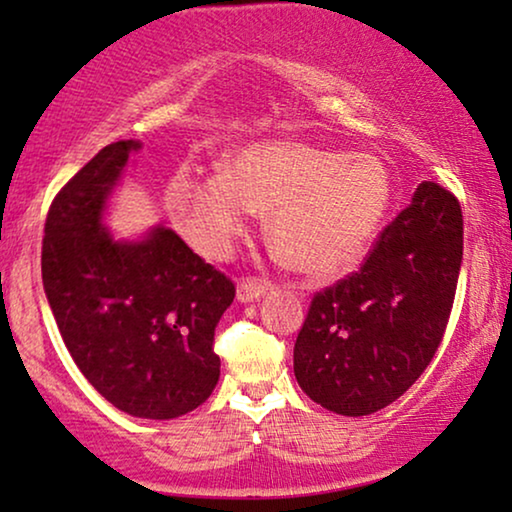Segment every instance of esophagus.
<instances>
[{
    "label": "esophagus",
    "mask_w": 512,
    "mask_h": 512,
    "mask_svg": "<svg viewBox=\"0 0 512 512\" xmlns=\"http://www.w3.org/2000/svg\"><path fill=\"white\" fill-rule=\"evenodd\" d=\"M270 289V282L265 279H256V277H242L237 282V300L240 303H251V300H258L261 296H265Z\"/></svg>",
    "instance_id": "34e87169"
}]
</instances>
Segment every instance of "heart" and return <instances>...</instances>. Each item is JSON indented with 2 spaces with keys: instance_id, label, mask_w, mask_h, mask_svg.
<instances>
[{
  "instance_id": "b5f03b06",
  "label": "heart",
  "mask_w": 512,
  "mask_h": 512,
  "mask_svg": "<svg viewBox=\"0 0 512 512\" xmlns=\"http://www.w3.org/2000/svg\"><path fill=\"white\" fill-rule=\"evenodd\" d=\"M394 198L387 165L303 139H265L235 151L223 170L179 172L167 207L202 254L226 256L254 209H270L279 261L307 275L354 268L375 242Z\"/></svg>"
}]
</instances>
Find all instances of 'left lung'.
I'll list each match as a JSON object with an SVG mask.
<instances>
[{
  "label": "left lung",
  "instance_id": "obj_1",
  "mask_svg": "<svg viewBox=\"0 0 512 512\" xmlns=\"http://www.w3.org/2000/svg\"><path fill=\"white\" fill-rule=\"evenodd\" d=\"M461 254L459 200L422 181L361 268L314 293L293 347L300 389L347 417L373 415L403 396L443 342Z\"/></svg>",
  "mask_w": 512,
  "mask_h": 512
}]
</instances>
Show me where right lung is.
<instances>
[{"instance_id": "add662e5", "label": "right lung", "mask_w": 512, "mask_h": 512, "mask_svg": "<svg viewBox=\"0 0 512 512\" xmlns=\"http://www.w3.org/2000/svg\"><path fill=\"white\" fill-rule=\"evenodd\" d=\"M135 139L88 160L55 195L41 277L55 324L86 380L118 410L174 419L202 405L221 373L214 331L235 284L170 228L116 242L102 226Z\"/></svg>"}]
</instances>
